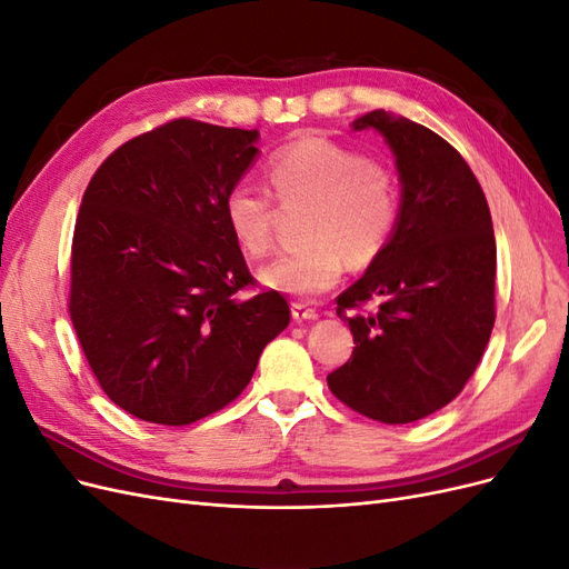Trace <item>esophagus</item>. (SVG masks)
<instances>
[{
    "label": "esophagus",
    "mask_w": 569,
    "mask_h": 569,
    "mask_svg": "<svg viewBox=\"0 0 569 569\" xmlns=\"http://www.w3.org/2000/svg\"><path fill=\"white\" fill-rule=\"evenodd\" d=\"M291 318H295L297 322H303V320H316L318 318V311L316 308H311L303 301H295L291 303Z\"/></svg>",
    "instance_id": "1"
}]
</instances>
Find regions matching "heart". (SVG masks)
Wrapping results in <instances>:
<instances>
[{
	"label": "heart",
	"mask_w": 569,
	"mask_h": 569,
	"mask_svg": "<svg viewBox=\"0 0 569 569\" xmlns=\"http://www.w3.org/2000/svg\"><path fill=\"white\" fill-rule=\"evenodd\" d=\"M268 182L280 203L311 206L303 226L308 244L274 258L261 272L270 289L284 295H322L339 282L347 258L356 268L370 266L399 220L401 192L393 170L330 137L303 134L274 149ZM222 216L244 253H270L274 203L266 189L232 184L222 199Z\"/></svg>",
	"instance_id": "1"
}]
</instances>
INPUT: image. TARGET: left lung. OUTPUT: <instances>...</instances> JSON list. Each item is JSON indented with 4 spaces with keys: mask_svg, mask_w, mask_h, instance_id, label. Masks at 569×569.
<instances>
[{
    "mask_svg": "<svg viewBox=\"0 0 569 569\" xmlns=\"http://www.w3.org/2000/svg\"><path fill=\"white\" fill-rule=\"evenodd\" d=\"M396 153L401 211L385 251L337 297L351 358L327 375L337 399L370 420L432 416L468 385L496 320V239L468 161L429 128L387 111L358 118ZM370 300H380L372 312Z\"/></svg>",
    "mask_w": 569,
    "mask_h": 569,
    "instance_id": "8db88e82",
    "label": "left lung"
}]
</instances>
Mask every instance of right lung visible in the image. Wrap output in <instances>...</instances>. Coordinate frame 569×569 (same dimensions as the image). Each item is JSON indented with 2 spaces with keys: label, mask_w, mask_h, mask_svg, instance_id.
<instances>
[{
  "label": "right lung",
  "mask_w": 569,
  "mask_h": 569,
  "mask_svg": "<svg viewBox=\"0 0 569 569\" xmlns=\"http://www.w3.org/2000/svg\"><path fill=\"white\" fill-rule=\"evenodd\" d=\"M256 140L176 118L120 144L84 189L68 313L99 387L134 418L184 427L226 408L289 325L222 216Z\"/></svg>",
  "instance_id": "add662e5"
}]
</instances>
